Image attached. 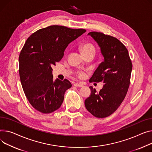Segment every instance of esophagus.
Instances as JSON below:
<instances>
[{"label": "esophagus", "instance_id": "obj_1", "mask_svg": "<svg viewBox=\"0 0 152 152\" xmlns=\"http://www.w3.org/2000/svg\"><path fill=\"white\" fill-rule=\"evenodd\" d=\"M74 86L77 87H82L84 86V85H83L82 83H75V84H74Z\"/></svg>", "mask_w": 152, "mask_h": 152}]
</instances>
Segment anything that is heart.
<instances>
[{"instance_id":"b5f03b06","label":"heart","mask_w":152,"mask_h":152,"mask_svg":"<svg viewBox=\"0 0 152 152\" xmlns=\"http://www.w3.org/2000/svg\"><path fill=\"white\" fill-rule=\"evenodd\" d=\"M80 49L81 50L83 54H85L87 53H95V48L94 46L89 43H83L80 46ZM77 75L79 77H83L85 76V73L83 72H78Z\"/></svg>"}]
</instances>
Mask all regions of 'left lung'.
Returning <instances> with one entry per match:
<instances>
[{
	"instance_id": "8db88e82",
	"label": "left lung",
	"mask_w": 152,
	"mask_h": 152,
	"mask_svg": "<svg viewBox=\"0 0 152 152\" xmlns=\"http://www.w3.org/2000/svg\"><path fill=\"white\" fill-rule=\"evenodd\" d=\"M88 35L98 43L104 57L89 81H103L104 86L99 92L90 87L91 95L85 100V106L94 116L104 118L115 112L127 94L132 62L126 48L117 38L98 32Z\"/></svg>"
}]
</instances>
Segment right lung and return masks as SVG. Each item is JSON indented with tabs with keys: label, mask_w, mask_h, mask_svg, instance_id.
<instances>
[{
	"label": "right lung",
	"mask_w": 152,
	"mask_h": 152,
	"mask_svg": "<svg viewBox=\"0 0 152 152\" xmlns=\"http://www.w3.org/2000/svg\"><path fill=\"white\" fill-rule=\"evenodd\" d=\"M86 32L62 26H50L30 35L19 56L21 85L30 104L43 114L61 106L65 91L72 86L67 79L53 80V65L64 56L68 45Z\"/></svg>",
	"instance_id": "add662e5"
}]
</instances>
